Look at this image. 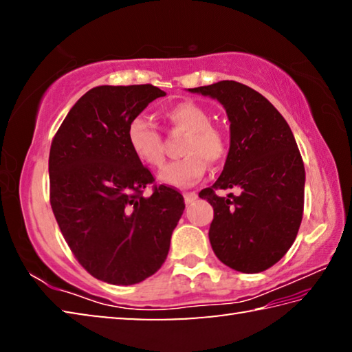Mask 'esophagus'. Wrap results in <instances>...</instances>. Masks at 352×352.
<instances>
[{"mask_svg": "<svg viewBox=\"0 0 352 352\" xmlns=\"http://www.w3.org/2000/svg\"><path fill=\"white\" fill-rule=\"evenodd\" d=\"M195 199H197V194L192 192V190H190V192H184V201H186L188 205L192 204Z\"/></svg>", "mask_w": 352, "mask_h": 352, "instance_id": "34e87169", "label": "esophagus"}]
</instances>
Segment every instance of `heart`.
<instances>
[{
    "label": "heart",
    "instance_id": "b5f03b06",
    "mask_svg": "<svg viewBox=\"0 0 352 352\" xmlns=\"http://www.w3.org/2000/svg\"><path fill=\"white\" fill-rule=\"evenodd\" d=\"M172 133H184L178 146L180 160L166 166L160 180L170 186L184 188L204 177L208 163H219L228 152V140L222 129L211 124V116L199 104L178 102L162 113ZM127 142L136 158L148 168L164 163L163 138L146 119L133 118L127 126Z\"/></svg>",
    "mask_w": 352,
    "mask_h": 352
}]
</instances>
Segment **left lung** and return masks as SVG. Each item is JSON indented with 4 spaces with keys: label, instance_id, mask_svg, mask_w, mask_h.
I'll return each instance as SVG.
<instances>
[{
    "label": "left lung",
    "instance_id": "left-lung-1",
    "mask_svg": "<svg viewBox=\"0 0 352 352\" xmlns=\"http://www.w3.org/2000/svg\"><path fill=\"white\" fill-rule=\"evenodd\" d=\"M189 91L216 98L231 122L222 174L199 192L214 208L211 247L230 269L264 272L292 247L305 210V164L294 133L281 113L243 83L222 80ZM231 187L241 194L217 195Z\"/></svg>",
    "mask_w": 352,
    "mask_h": 352
}]
</instances>
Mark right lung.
Listing matches in <instances>:
<instances>
[{
	"mask_svg": "<svg viewBox=\"0 0 352 352\" xmlns=\"http://www.w3.org/2000/svg\"><path fill=\"white\" fill-rule=\"evenodd\" d=\"M162 96L151 83L94 87L51 142L52 212L77 262L104 283L152 276L184 210L183 195L155 182L127 142L129 122Z\"/></svg>",
	"mask_w": 352,
	"mask_h": 352,
	"instance_id": "add662e5",
	"label": "right lung"
}]
</instances>
